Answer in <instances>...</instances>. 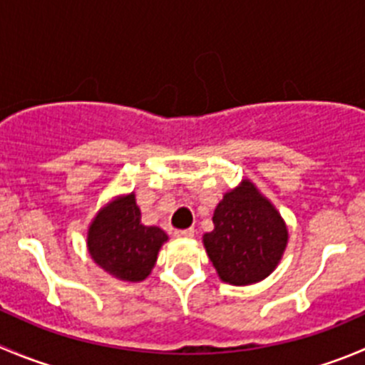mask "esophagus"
Wrapping results in <instances>:
<instances>
[{"instance_id": "34e87169", "label": "esophagus", "mask_w": 365, "mask_h": 365, "mask_svg": "<svg viewBox=\"0 0 365 365\" xmlns=\"http://www.w3.org/2000/svg\"><path fill=\"white\" fill-rule=\"evenodd\" d=\"M176 235L178 237H185V239H189V237L194 235V228H185V230H176Z\"/></svg>"}]
</instances>
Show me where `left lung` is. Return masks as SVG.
Instances as JSON below:
<instances>
[{
	"label": "left lung",
	"mask_w": 365,
	"mask_h": 365,
	"mask_svg": "<svg viewBox=\"0 0 365 365\" xmlns=\"http://www.w3.org/2000/svg\"><path fill=\"white\" fill-rule=\"evenodd\" d=\"M203 242L222 282L250 285L277 267L287 244V228L253 183L242 182L217 205L214 230L205 233Z\"/></svg>",
	"instance_id": "left-lung-1"
}]
</instances>
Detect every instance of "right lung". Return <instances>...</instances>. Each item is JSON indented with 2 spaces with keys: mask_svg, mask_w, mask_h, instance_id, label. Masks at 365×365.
I'll return each mask as SVG.
<instances>
[{
  "mask_svg": "<svg viewBox=\"0 0 365 365\" xmlns=\"http://www.w3.org/2000/svg\"><path fill=\"white\" fill-rule=\"evenodd\" d=\"M168 240L164 230L144 226L135 196L119 197L96 215L87 246L98 265L115 278L140 282L150 274L158 250Z\"/></svg>",
  "mask_w": 365,
  "mask_h": 365,
  "instance_id": "add662e5",
  "label": "right lung"
}]
</instances>
